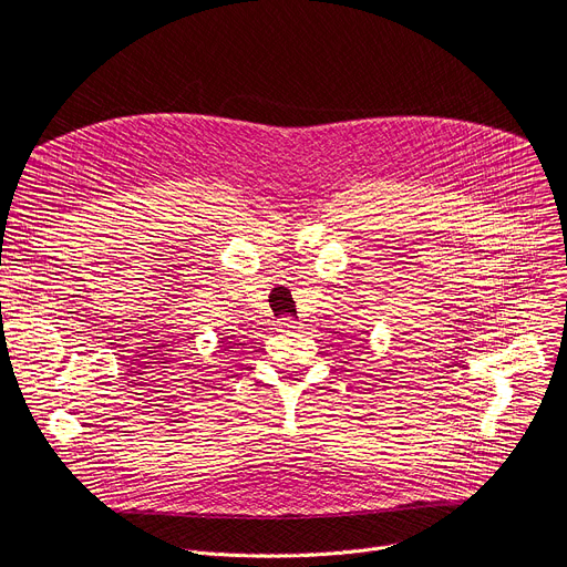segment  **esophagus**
I'll list each match as a JSON object with an SVG mask.
<instances>
[{"instance_id": "obj_1", "label": "esophagus", "mask_w": 567, "mask_h": 567, "mask_svg": "<svg viewBox=\"0 0 567 567\" xmlns=\"http://www.w3.org/2000/svg\"><path fill=\"white\" fill-rule=\"evenodd\" d=\"M278 326H280L285 332H291V330H296V328H298V322H296L291 316H285V318H280V320H278Z\"/></svg>"}]
</instances>
